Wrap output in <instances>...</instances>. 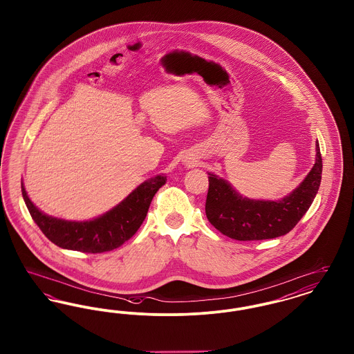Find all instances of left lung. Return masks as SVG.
Masks as SVG:
<instances>
[{"label": "left lung", "mask_w": 354, "mask_h": 354, "mask_svg": "<svg viewBox=\"0 0 354 354\" xmlns=\"http://www.w3.org/2000/svg\"><path fill=\"white\" fill-rule=\"evenodd\" d=\"M322 172L320 146L316 162L303 182L279 201H257L240 195L230 182L208 174L205 215L223 235L240 241L273 239L288 234L309 209L319 191Z\"/></svg>", "instance_id": "left-lung-1"}]
</instances>
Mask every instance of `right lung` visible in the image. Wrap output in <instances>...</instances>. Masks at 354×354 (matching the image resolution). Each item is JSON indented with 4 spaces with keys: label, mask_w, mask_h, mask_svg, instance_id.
I'll return each instance as SVG.
<instances>
[{
    "label": "right lung",
    "mask_w": 354,
    "mask_h": 354,
    "mask_svg": "<svg viewBox=\"0 0 354 354\" xmlns=\"http://www.w3.org/2000/svg\"><path fill=\"white\" fill-rule=\"evenodd\" d=\"M166 175H156L138 185L122 202L95 219H58L44 214L35 207L21 182L25 204L35 224L55 245L86 253L113 251L135 235L146 219L156 191L166 183Z\"/></svg>",
    "instance_id": "1"
}]
</instances>
